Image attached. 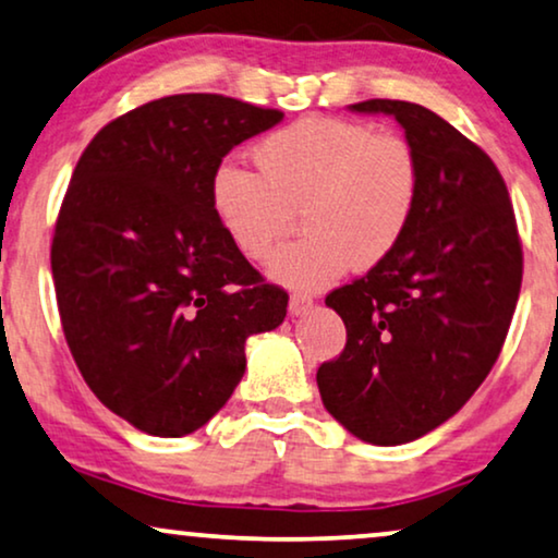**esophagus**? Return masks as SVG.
Returning a JSON list of instances; mask_svg holds the SVG:
<instances>
[{"mask_svg":"<svg viewBox=\"0 0 558 558\" xmlns=\"http://www.w3.org/2000/svg\"><path fill=\"white\" fill-rule=\"evenodd\" d=\"M312 307V296L307 292H294L289 296V312L292 315H304Z\"/></svg>","mask_w":558,"mask_h":558,"instance_id":"obj_1","label":"esophagus"}]
</instances>
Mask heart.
Here are the masks:
<instances>
[{"label":"heart","mask_w":558,"mask_h":558,"mask_svg":"<svg viewBox=\"0 0 558 558\" xmlns=\"http://www.w3.org/2000/svg\"><path fill=\"white\" fill-rule=\"evenodd\" d=\"M254 159L258 172L231 159L213 170L210 208L251 262L274 254L300 210L307 233L271 262L274 277L289 287H327L353 264H384L416 216V149L363 121L300 119L264 136Z\"/></svg>","instance_id":"b5f03b06"}]
</instances>
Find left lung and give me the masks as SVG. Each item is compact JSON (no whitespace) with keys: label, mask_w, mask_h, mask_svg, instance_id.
<instances>
[{"label":"left lung","mask_w":558,"mask_h":558,"mask_svg":"<svg viewBox=\"0 0 558 558\" xmlns=\"http://www.w3.org/2000/svg\"><path fill=\"white\" fill-rule=\"evenodd\" d=\"M422 165L416 216L399 248L325 304L348 330L317 368L325 409L357 439L403 445L460 411L498 361L523 279V246L498 167L418 104L371 98Z\"/></svg>","instance_id":"1"}]
</instances>
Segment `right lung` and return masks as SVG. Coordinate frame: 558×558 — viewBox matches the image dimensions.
Here are the masks:
<instances>
[{
    "mask_svg": "<svg viewBox=\"0 0 558 558\" xmlns=\"http://www.w3.org/2000/svg\"><path fill=\"white\" fill-rule=\"evenodd\" d=\"M284 119L220 94L155 98L98 132L75 165L50 246L60 325L96 399L140 432L182 437L246 371V338L289 294L233 248L210 174Z\"/></svg>",
    "mask_w": 558,
    "mask_h": 558,
    "instance_id": "add662e5",
    "label": "right lung"
}]
</instances>
